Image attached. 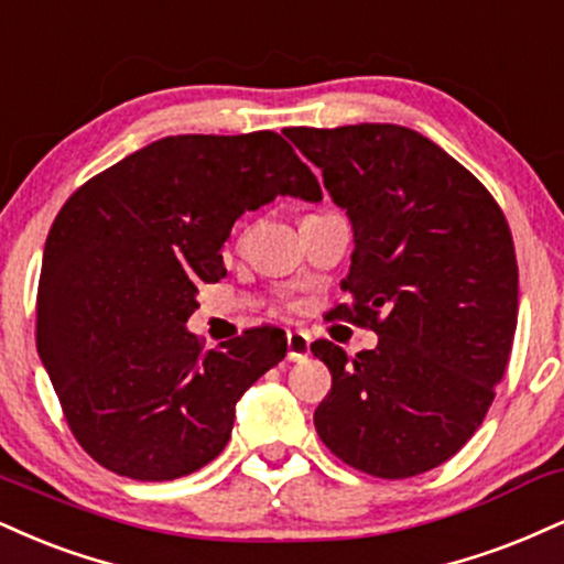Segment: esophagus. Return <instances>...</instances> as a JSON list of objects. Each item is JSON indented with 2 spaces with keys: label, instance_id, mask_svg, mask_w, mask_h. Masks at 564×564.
<instances>
[{
  "label": "esophagus",
  "instance_id": "34e87169",
  "mask_svg": "<svg viewBox=\"0 0 564 564\" xmlns=\"http://www.w3.org/2000/svg\"><path fill=\"white\" fill-rule=\"evenodd\" d=\"M310 344H312L310 334H304V330H289L286 351L291 362H302V359L310 355Z\"/></svg>",
  "mask_w": 564,
  "mask_h": 564
}]
</instances>
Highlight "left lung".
Returning <instances> with one entry per match:
<instances>
[{"instance_id": "1", "label": "left lung", "mask_w": 564, "mask_h": 564, "mask_svg": "<svg viewBox=\"0 0 564 564\" xmlns=\"http://www.w3.org/2000/svg\"><path fill=\"white\" fill-rule=\"evenodd\" d=\"M347 209L349 304L376 349L349 357L328 338L315 429L338 459L376 478H412L454 457L484 423L510 362L518 260L507 217L470 171L404 126L283 131Z\"/></svg>"}]
</instances>
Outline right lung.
I'll return each mask as SVG.
<instances>
[{"instance_id": "add662e5", "label": "right lung", "mask_w": 564, "mask_h": 564, "mask_svg": "<svg viewBox=\"0 0 564 564\" xmlns=\"http://www.w3.org/2000/svg\"><path fill=\"white\" fill-rule=\"evenodd\" d=\"M275 196L321 202L283 135H167L86 181L46 236L36 347L73 436L107 470L173 480L226 449L236 402L286 357L249 328L202 349L196 286L226 275L223 243Z\"/></svg>"}]
</instances>
